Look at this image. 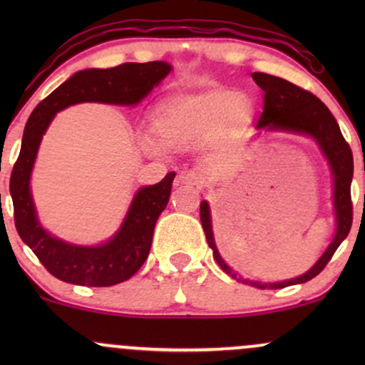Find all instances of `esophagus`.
I'll return each mask as SVG.
<instances>
[{
  "instance_id": "obj_1",
  "label": "esophagus",
  "mask_w": 365,
  "mask_h": 365,
  "mask_svg": "<svg viewBox=\"0 0 365 365\" xmlns=\"http://www.w3.org/2000/svg\"><path fill=\"white\" fill-rule=\"evenodd\" d=\"M200 182H202V177H200L199 171L195 170H183L182 173L178 175L177 185H190V187H199Z\"/></svg>"
}]
</instances>
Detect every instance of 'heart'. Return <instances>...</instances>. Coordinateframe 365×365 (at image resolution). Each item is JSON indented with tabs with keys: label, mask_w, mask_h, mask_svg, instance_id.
I'll return each mask as SVG.
<instances>
[{
	"label": "heart",
	"mask_w": 365,
	"mask_h": 365,
	"mask_svg": "<svg viewBox=\"0 0 365 365\" xmlns=\"http://www.w3.org/2000/svg\"><path fill=\"white\" fill-rule=\"evenodd\" d=\"M252 103L242 92L209 91L177 99L166 106L154 121L159 140L175 144L183 137L209 127L225 115L230 123H240L249 116Z\"/></svg>",
	"instance_id": "heart-1"
}]
</instances>
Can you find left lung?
Instances as JSON below:
<instances>
[{"instance_id":"left-lung-1","label":"left lung","mask_w":365,"mask_h":365,"mask_svg":"<svg viewBox=\"0 0 365 365\" xmlns=\"http://www.w3.org/2000/svg\"><path fill=\"white\" fill-rule=\"evenodd\" d=\"M252 78L259 87L264 91V110L261 118L257 121V128L269 130H284V132L304 133V135L312 137L319 144V148L329 163L331 173H333V204L334 215H336V233H334L333 242H331L326 252L321 255L307 273L299 276V278L287 279L282 283H259L250 282V279L238 278L233 273L232 267L221 259L217 247L215 244V235H212L211 211H209L207 200L200 202V221H202L204 233L209 247L212 249L215 261L220 264L221 269L238 282L252 284L261 290H274V288H284L290 284L305 283L309 279L316 278L336 252V249L345 240L351 228V195L350 185L351 177H354V156H351L350 145L343 139L340 127L336 120L331 115L324 103L312 92L295 86V83L284 81V78L273 77L267 73H252Z\"/></svg>"}]
</instances>
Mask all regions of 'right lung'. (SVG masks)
Instances as JSON below:
<instances>
[{
    "label": "right lung",
    "mask_w": 365,
    "mask_h": 365,
    "mask_svg": "<svg viewBox=\"0 0 365 365\" xmlns=\"http://www.w3.org/2000/svg\"><path fill=\"white\" fill-rule=\"evenodd\" d=\"M171 72L166 61L123 63L115 68H89L77 72L29 116L22 148L10 177L16 232L41 264L61 282L82 287H111L127 282L148 259L154 226L170 200L175 173L156 185L139 188L120 230L106 244L83 247L51 237L37 220L31 194V173L41 139L58 111L77 103L137 104Z\"/></svg>",
    "instance_id": "right-lung-1"
}]
</instances>
